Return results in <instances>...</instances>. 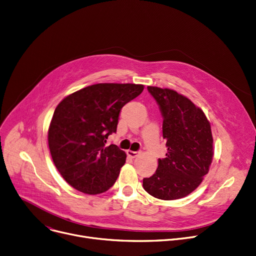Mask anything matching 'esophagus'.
I'll use <instances>...</instances> for the list:
<instances>
[{
    "mask_svg": "<svg viewBox=\"0 0 256 256\" xmlns=\"http://www.w3.org/2000/svg\"><path fill=\"white\" fill-rule=\"evenodd\" d=\"M126 153H128V156H130V158H137V156L140 154L139 151H132V150H128Z\"/></svg>",
    "mask_w": 256,
    "mask_h": 256,
    "instance_id": "34e87169",
    "label": "esophagus"
}]
</instances>
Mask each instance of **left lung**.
Segmentation results:
<instances>
[{"mask_svg":"<svg viewBox=\"0 0 256 256\" xmlns=\"http://www.w3.org/2000/svg\"><path fill=\"white\" fill-rule=\"evenodd\" d=\"M160 106L166 158L156 173L143 179L152 196L171 200L192 194L209 172L213 160V137L205 113L186 96L168 88H147Z\"/></svg>","mask_w":256,"mask_h":256,"instance_id":"obj_1","label":"left lung"}]
</instances>
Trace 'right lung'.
Masks as SVG:
<instances>
[{"label":"right lung","instance_id":"1","mask_svg":"<svg viewBox=\"0 0 256 256\" xmlns=\"http://www.w3.org/2000/svg\"><path fill=\"white\" fill-rule=\"evenodd\" d=\"M144 90L142 84L98 83L66 96L48 130L51 158L62 177L75 190L98 194L115 183L126 152L106 145L116 132L119 113Z\"/></svg>","mask_w":256,"mask_h":256}]
</instances>
